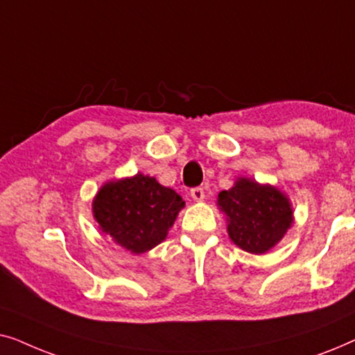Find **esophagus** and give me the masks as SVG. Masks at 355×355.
<instances>
[{
	"instance_id": "1",
	"label": "esophagus",
	"mask_w": 355,
	"mask_h": 355,
	"mask_svg": "<svg viewBox=\"0 0 355 355\" xmlns=\"http://www.w3.org/2000/svg\"><path fill=\"white\" fill-rule=\"evenodd\" d=\"M191 197L193 202H202L205 198V191L202 187H196L191 191Z\"/></svg>"
}]
</instances>
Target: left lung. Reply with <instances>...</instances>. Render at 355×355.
Wrapping results in <instances>:
<instances>
[{
	"label": "left lung",
	"mask_w": 355,
	"mask_h": 355,
	"mask_svg": "<svg viewBox=\"0 0 355 355\" xmlns=\"http://www.w3.org/2000/svg\"><path fill=\"white\" fill-rule=\"evenodd\" d=\"M216 205L226 215L230 239L249 254H266L294 223L289 197L250 178H237L234 186L218 193Z\"/></svg>",
	"instance_id": "left-lung-1"
}]
</instances>
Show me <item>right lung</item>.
<instances>
[{"label": "right lung", "mask_w": 355, "mask_h": 355, "mask_svg": "<svg viewBox=\"0 0 355 355\" xmlns=\"http://www.w3.org/2000/svg\"><path fill=\"white\" fill-rule=\"evenodd\" d=\"M186 202L171 187L142 173L105 182L92 202L100 231L132 254H145L166 239Z\"/></svg>", "instance_id": "1"}]
</instances>
